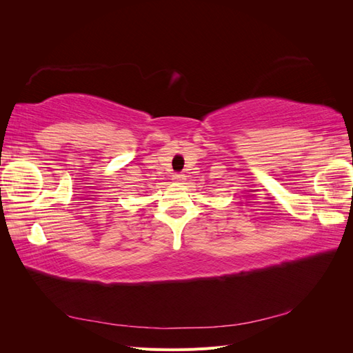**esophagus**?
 Listing matches in <instances>:
<instances>
[{"label": "esophagus", "mask_w": 353, "mask_h": 353, "mask_svg": "<svg viewBox=\"0 0 353 353\" xmlns=\"http://www.w3.org/2000/svg\"><path fill=\"white\" fill-rule=\"evenodd\" d=\"M184 179H185V175H183V174H175L174 175V181H176V183H183Z\"/></svg>", "instance_id": "obj_1"}]
</instances>
